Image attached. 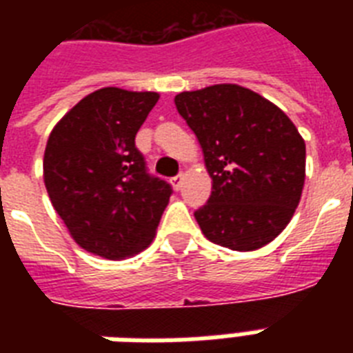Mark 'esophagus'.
Returning a JSON list of instances; mask_svg holds the SVG:
<instances>
[{
  "instance_id": "1",
  "label": "esophagus",
  "mask_w": 353,
  "mask_h": 353,
  "mask_svg": "<svg viewBox=\"0 0 353 353\" xmlns=\"http://www.w3.org/2000/svg\"><path fill=\"white\" fill-rule=\"evenodd\" d=\"M181 183H183V174H179V176L172 177V185H174V188L176 190H179L181 188Z\"/></svg>"
}]
</instances>
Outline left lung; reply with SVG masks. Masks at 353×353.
Listing matches in <instances>:
<instances>
[{"label": "left lung", "instance_id": "left-lung-1", "mask_svg": "<svg viewBox=\"0 0 353 353\" xmlns=\"http://www.w3.org/2000/svg\"><path fill=\"white\" fill-rule=\"evenodd\" d=\"M196 133L212 177L194 212L205 238L232 251L268 245L295 214L306 179V143L273 102L238 84L183 91L174 99Z\"/></svg>", "mask_w": 353, "mask_h": 353}]
</instances>
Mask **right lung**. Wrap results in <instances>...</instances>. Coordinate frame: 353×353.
<instances>
[{"label":"right lung","mask_w":353,"mask_h":353,"mask_svg":"<svg viewBox=\"0 0 353 353\" xmlns=\"http://www.w3.org/2000/svg\"><path fill=\"white\" fill-rule=\"evenodd\" d=\"M159 101L154 91L102 88L69 110L47 139L43 181L82 249L124 260L152 243L172 187L146 172L135 135Z\"/></svg>","instance_id":"obj_1"}]
</instances>
